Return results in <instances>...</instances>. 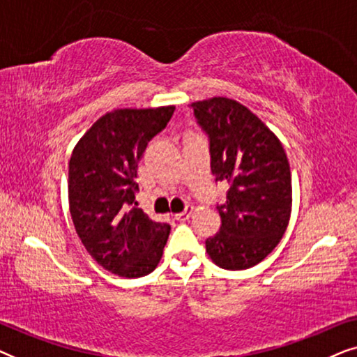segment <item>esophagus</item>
<instances>
[{
	"mask_svg": "<svg viewBox=\"0 0 357 357\" xmlns=\"http://www.w3.org/2000/svg\"><path fill=\"white\" fill-rule=\"evenodd\" d=\"M192 213H193V208L188 206L187 209H185V211L175 214L174 219H175V221H178V222H185V221H188L190 216H192Z\"/></svg>",
	"mask_w": 357,
	"mask_h": 357,
	"instance_id": "obj_1",
	"label": "esophagus"
}]
</instances>
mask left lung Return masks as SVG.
<instances>
[{"label": "left lung", "instance_id": "left-lung-1", "mask_svg": "<svg viewBox=\"0 0 357 357\" xmlns=\"http://www.w3.org/2000/svg\"><path fill=\"white\" fill-rule=\"evenodd\" d=\"M209 136L211 172L227 182L219 204L221 229L206 238V252L224 270H247L270 255L291 218L292 185L286 151L278 136L241 102L227 97L192 104Z\"/></svg>", "mask_w": 357, "mask_h": 357}]
</instances>
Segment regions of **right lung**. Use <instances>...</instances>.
Listing matches in <instances>:
<instances>
[{
	"instance_id": "1",
	"label": "right lung",
	"mask_w": 357,
	"mask_h": 357,
	"mask_svg": "<svg viewBox=\"0 0 357 357\" xmlns=\"http://www.w3.org/2000/svg\"><path fill=\"white\" fill-rule=\"evenodd\" d=\"M174 110L165 105L107 112L73 149L68 174L73 224L89 255L121 278L149 275L167 243L169 224L153 221L133 204L138 162Z\"/></svg>"
}]
</instances>
